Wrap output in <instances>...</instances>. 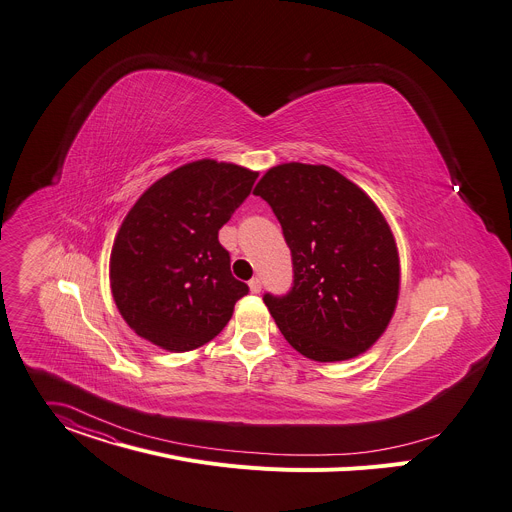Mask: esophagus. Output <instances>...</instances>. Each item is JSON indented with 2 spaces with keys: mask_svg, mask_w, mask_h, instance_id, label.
Returning <instances> with one entry per match:
<instances>
[{
  "mask_svg": "<svg viewBox=\"0 0 512 512\" xmlns=\"http://www.w3.org/2000/svg\"><path fill=\"white\" fill-rule=\"evenodd\" d=\"M249 290H251V294H259L261 292V280H259V277H253V280L249 282Z\"/></svg>",
  "mask_w": 512,
  "mask_h": 512,
  "instance_id": "obj_1",
  "label": "esophagus"
}]
</instances>
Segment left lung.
<instances>
[{"mask_svg": "<svg viewBox=\"0 0 512 512\" xmlns=\"http://www.w3.org/2000/svg\"><path fill=\"white\" fill-rule=\"evenodd\" d=\"M253 194L292 251V292L263 298L284 339L318 363L374 347L400 294V255L378 204L337 169L298 161L267 169Z\"/></svg>", "mask_w": 512, "mask_h": 512, "instance_id": "left-lung-1", "label": "left lung"}]
</instances>
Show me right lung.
I'll return each instance as SVG.
<instances>
[{"label":"right lung","instance_id":"obj_1","mask_svg":"<svg viewBox=\"0 0 512 512\" xmlns=\"http://www.w3.org/2000/svg\"><path fill=\"white\" fill-rule=\"evenodd\" d=\"M257 171L198 159L157 179L124 216L110 253L118 312L173 353L210 343L249 288L230 273L218 230L249 196Z\"/></svg>","mask_w":512,"mask_h":512}]
</instances>
